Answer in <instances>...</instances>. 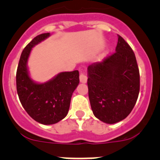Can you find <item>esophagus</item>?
I'll list each match as a JSON object with an SVG mask.
<instances>
[{"label":"esophagus","instance_id":"esophagus-1","mask_svg":"<svg viewBox=\"0 0 160 160\" xmlns=\"http://www.w3.org/2000/svg\"><path fill=\"white\" fill-rule=\"evenodd\" d=\"M79 79H80V82L82 83H86L87 82V74L85 73V72L82 71L80 73V76H79Z\"/></svg>","mask_w":160,"mask_h":160}]
</instances>
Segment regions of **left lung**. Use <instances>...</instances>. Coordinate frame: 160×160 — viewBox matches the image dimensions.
Masks as SVG:
<instances>
[{
	"label": "left lung",
	"mask_w": 160,
	"mask_h": 160,
	"mask_svg": "<svg viewBox=\"0 0 160 160\" xmlns=\"http://www.w3.org/2000/svg\"><path fill=\"white\" fill-rule=\"evenodd\" d=\"M115 52L87 68L88 94L94 116L106 123L122 121L139 93V70L131 46L118 35Z\"/></svg>",
	"instance_id": "left-lung-1"
}]
</instances>
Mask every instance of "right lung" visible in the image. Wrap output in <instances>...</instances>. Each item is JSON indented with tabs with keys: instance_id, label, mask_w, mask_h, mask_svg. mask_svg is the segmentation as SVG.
<instances>
[{
	"instance_id": "1",
	"label": "right lung",
	"mask_w": 160,
	"mask_h": 160,
	"mask_svg": "<svg viewBox=\"0 0 160 160\" xmlns=\"http://www.w3.org/2000/svg\"><path fill=\"white\" fill-rule=\"evenodd\" d=\"M49 35H38L25 46L16 74L17 91L22 107L31 118L44 125L57 123L66 116L72 94L79 83L78 70L62 72L45 83H36L30 78L27 61L32 48Z\"/></svg>"
}]
</instances>
